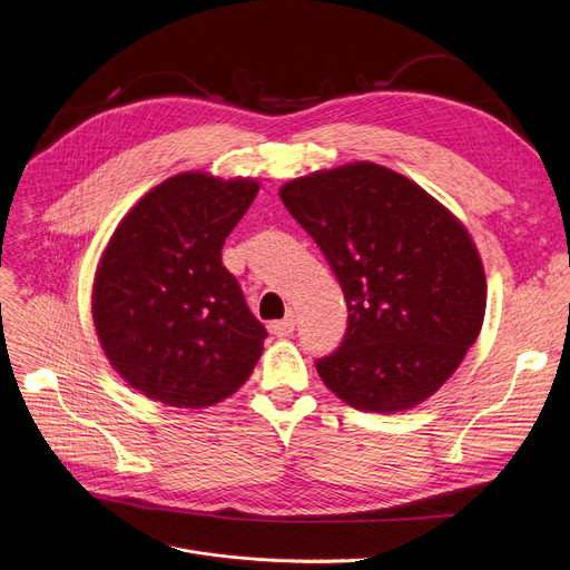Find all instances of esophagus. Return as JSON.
<instances>
[{"mask_svg": "<svg viewBox=\"0 0 570 570\" xmlns=\"http://www.w3.org/2000/svg\"><path fill=\"white\" fill-rule=\"evenodd\" d=\"M293 330H295V318H293V314H288V316L282 318V321L271 323V332H273L275 336H291Z\"/></svg>", "mask_w": 570, "mask_h": 570, "instance_id": "esophagus-1", "label": "esophagus"}]
</instances>
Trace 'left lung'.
<instances>
[{
    "label": "left lung",
    "mask_w": 570,
    "mask_h": 570,
    "mask_svg": "<svg viewBox=\"0 0 570 570\" xmlns=\"http://www.w3.org/2000/svg\"><path fill=\"white\" fill-rule=\"evenodd\" d=\"M279 197L348 305L344 341L316 362L325 387L364 412H401L433 396L485 314L483 263L461 219L373 163L293 178Z\"/></svg>",
    "instance_id": "left-lung-1"
}]
</instances>
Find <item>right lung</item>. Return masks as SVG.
<instances>
[{
	"label": "right lung",
	"instance_id": "add662e5",
	"mask_svg": "<svg viewBox=\"0 0 570 570\" xmlns=\"http://www.w3.org/2000/svg\"><path fill=\"white\" fill-rule=\"evenodd\" d=\"M256 193L254 178L185 171L148 189L111 234L91 314L109 364L146 399L208 407L254 371L268 332L222 247Z\"/></svg>",
	"mask_w": 570,
	"mask_h": 570
}]
</instances>
